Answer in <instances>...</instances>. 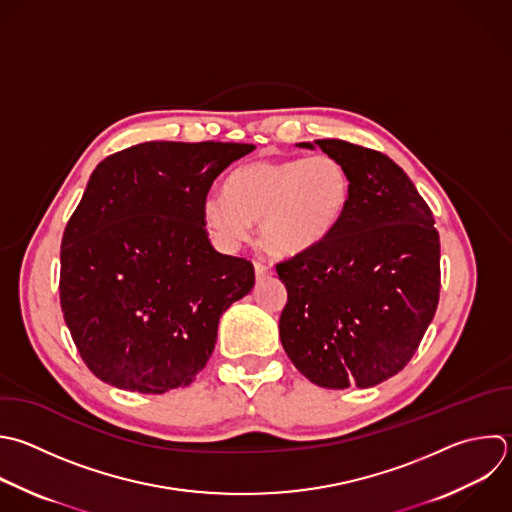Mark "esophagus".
<instances>
[{"label": "esophagus", "mask_w": 512, "mask_h": 512, "mask_svg": "<svg viewBox=\"0 0 512 512\" xmlns=\"http://www.w3.org/2000/svg\"><path fill=\"white\" fill-rule=\"evenodd\" d=\"M254 270H256V278L262 280V278H270L272 276V268L260 260L254 262Z\"/></svg>", "instance_id": "obj_1"}]
</instances>
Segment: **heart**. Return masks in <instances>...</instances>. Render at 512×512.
Wrapping results in <instances>:
<instances>
[{
    "label": "heart",
    "instance_id": "b5f03b06",
    "mask_svg": "<svg viewBox=\"0 0 512 512\" xmlns=\"http://www.w3.org/2000/svg\"><path fill=\"white\" fill-rule=\"evenodd\" d=\"M352 180L332 156L256 160L236 168L224 194H208L202 216L222 248L238 246L260 222L264 246L278 256L318 250L340 226Z\"/></svg>",
    "mask_w": 512,
    "mask_h": 512
}]
</instances>
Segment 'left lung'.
Instances as JSON below:
<instances>
[{
    "label": "left lung",
    "instance_id": "left-lung-1",
    "mask_svg": "<svg viewBox=\"0 0 512 512\" xmlns=\"http://www.w3.org/2000/svg\"><path fill=\"white\" fill-rule=\"evenodd\" d=\"M314 144L344 164L352 200L318 250L276 264L288 290L280 340L310 382L370 388L410 362L434 318L440 240L428 204L388 156L344 140Z\"/></svg>",
    "mask_w": 512,
    "mask_h": 512
}]
</instances>
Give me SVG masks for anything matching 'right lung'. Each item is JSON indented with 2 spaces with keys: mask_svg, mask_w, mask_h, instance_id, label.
Listing matches in <instances>:
<instances>
[{
  "mask_svg": "<svg viewBox=\"0 0 512 512\" xmlns=\"http://www.w3.org/2000/svg\"><path fill=\"white\" fill-rule=\"evenodd\" d=\"M252 144L146 142L98 164L62 238L60 304L86 366L142 394L188 386L214 352L220 316L254 286L220 254L202 202Z\"/></svg>",
  "mask_w": 512,
  "mask_h": 512,
  "instance_id": "obj_1",
  "label": "right lung"
}]
</instances>
